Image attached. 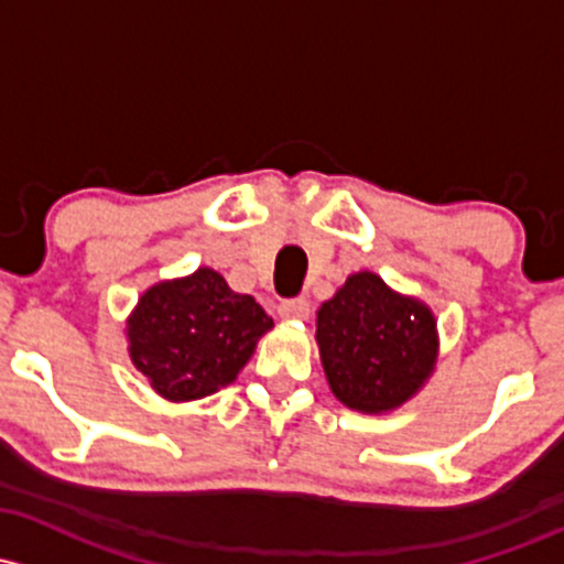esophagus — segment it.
Listing matches in <instances>:
<instances>
[{"instance_id": "1", "label": "esophagus", "mask_w": 564, "mask_h": 564, "mask_svg": "<svg viewBox=\"0 0 564 564\" xmlns=\"http://www.w3.org/2000/svg\"><path fill=\"white\" fill-rule=\"evenodd\" d=\"M278 313H281V318H286V321H305L307 315H311V302H307L305 296L283 300L281 305H278Z\"/></svg>"}]
</instances>
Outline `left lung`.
Here are the masks:
<instances>
[{"instance_id":"obj_1","label":"left lung","mask_w":564,"mask_h":564,"mask_svg":"<svg viewBox=\"0 0 564 564\" xmlns=\"http://www.w3.org/2000/svg\"><path fill=\"white\" fill-rule=\"evenodd\" d=\"M315 343L332 393L364 414L393 412L414 399L438 358L431 307L369 270L352 272L318 307Z\"/></svg>"}]
</instances>
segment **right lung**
<instances>
[{
  "mask_svg": "<svg viewBox=\"0 0 564 564\" xmlns=\"http://www.w3.org/2000/svg\"><path fill=\"white\" fill-rule=\"evenodd\" d=\"M272 318L249 294H235L212 268L147 289L128 315L133 367L173 404L206 399L238 380Z\"/></svg>",
  "mask_w": 564,
  "mask_h": 564,
  "instance_id": "add662e5",
  "label": "right lung"
}]
</instances>
